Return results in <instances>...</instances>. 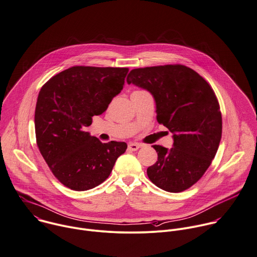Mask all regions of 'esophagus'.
Listing matches in <instances>:
<instances>
[{
    "instance_id": "34e87169",
    "label": "esophagus",
    "mask_w": 257,
    "mask_h": 257,
    "mask_svg": "<svg viewBox=\"0 0 257 257\" xmlns=\"http://www.w3.org/2000/svg\"><path fill=\"white\" fill-rule=\"evenodd\" d=\"M140 147H141V145L140 144H136V143H130L127 145V148H128L130 151H137Z\"/></svg>"
}]
</instances>
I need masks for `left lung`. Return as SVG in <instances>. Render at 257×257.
<instances>
[{
    "mask_svg": "<svg viewBox=\"0 0 257 257\" xmlns=\"http://www.w3.org/2000/svg\"><path fill=\"white\" fill-rule=\"evenodd\" d=\"M126 81L153 94L158 122L174 134L171 150L153 146L158 161L148 168L149 179L167 192L189 189L205 174L220 144L222 116L214 90L182 64L133 69Z\"/></svg>",
    "mask_w": 257,
    "mask_h": 257,
    "instance_id": "obj_1",
    "label": "left lung"
}]
</instances>
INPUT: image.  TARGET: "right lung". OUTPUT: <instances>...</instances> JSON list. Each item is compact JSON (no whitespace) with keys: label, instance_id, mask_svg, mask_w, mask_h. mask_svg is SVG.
<instances>
[{"label":"right lung","instance_id":"1","mask_svg":"<svg viewBox=\"0 0 257 257\" xmlns=\"http://www.w3.org/2000/svg\"><path fill=\"white\" fill-rule=\"evenodd\" d=\"M127 72L126 67L73 66L41 87L35 108L36 143L65 187L86 191L98 186L125 152L124 142L101 143L86 127L121 91Z\"/></svg>","mask_w":257,"mask_h":257}]
</instances>
